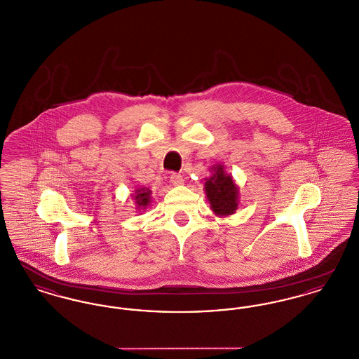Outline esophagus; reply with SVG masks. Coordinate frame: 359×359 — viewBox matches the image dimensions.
<instances>
[{
	"label": "esophagus",
	"instance_id": "1",
	"mask_svg": "<svg viewBox=\"0 0 359 359\" xmlns=\"http://www.w3.org/2000/svg\"><path fill=\"white\" fill-rule=\"evenodd\" d=\"M170 179H171V183L173 186H182L184 183V179L180 173H172Z\"/></svg>",
	"mask_w": 359,
	"mask_h": 359
}]
</instances>
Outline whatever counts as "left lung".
Wrapping results in <instances>:
<instances>
[{"label": "left lung", "instance_id": "8db88e82", "mask_svg": "<svg viewBox=\"0 0 359 359\" xmlns=\"http://www.w3.org/2000/svg\"><path fill=\"white\" fill-rule=\"evenodd\" d=\"M211 170L212 175L205 183V196L211 210L218 217L231 215L238 208V187L231 175L224 172L222 164H217Z\"/></svg>", "mask_w": 359, "mask_h": 359}]
</instances>
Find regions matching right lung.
<instances>
[{"label": "right lung", "instance_id": "add662e5", "mask_svg": "<svg viewBox=\"0 0 359 359\" xmlns=\"http://www.w3.org/2000/svg\"><path fill=\"white\" fill-rule=\"evenodd\" d=\"M151 189L149 188H138L136 194L133 195V199L136 201L137 208L144 210L147 205L151 203Z\"/></svg>", "mask_w": 359, "mask_h": 359}]
</instances>
